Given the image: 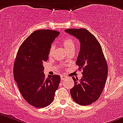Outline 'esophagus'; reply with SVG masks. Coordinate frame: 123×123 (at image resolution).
I'll use <instances>...</instances> for the list:
<instances>
[{
	"mask_svg": "<svg viewBox=\"0 0 123 123\" xmlns=\"http://www.w3.org/2000/svg\"><path fill=\"white\" fill-rule=\"evenodd\" d=\"M66 78H67V77L65 76V75H61V80H64L66 79Z\"/></svg>",
	"mask_w": 123,
	"mask_h": 123,
	"instance_id": "34e87169",
	"label": "esophagus"
}]
</instances>
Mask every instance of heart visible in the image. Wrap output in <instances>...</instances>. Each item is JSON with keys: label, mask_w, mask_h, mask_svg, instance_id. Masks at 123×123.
<instances>
[{"label": "heart", "mask_w": 123, "mask_h": 123, "mask_svg": "<svg viewBox=\"0 0 123 123\" xmlns=\"http://www.w3.org/2000/svg\"><path fill=\"white\" fill-rule=\"evenodd\" d=\"M62 43L64 45V47L67 51H69L70 49H75V43L74 40L72 38H70V37H67V38H64L62 40ZM55 49V46L52 45L49 48V55H51L53 53V51Z\"/></svg>", "instance_id": "obj_1"}]
</instances>
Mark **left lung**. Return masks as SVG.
<instances>
[{
  "label": "left lung",
  "mask_w": 123,
  "mask_h": 123,
  "mask_svg": "<svg viewBox=\"0 0 123 123\" xmlns=\"http://www.w3.org/2000/svg\"><path fill=\"white\" fill-rule=\"evenodd\" d=\"M65 31L79 40L80 49L76 64L83 70L80 80L72 77L74 86L70 94L80 105H88L96 102L104 88L108 75L107 63L102 47L94 35L86 29H70Z\"/></svg>",
  "instance_id": "left-lung-1"
}]
</instances>
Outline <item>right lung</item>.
<instances>
[{
	"label": "right lung",
	"mask_w": 123,
	"mask_h": 123,
	"mask_svg": "<svg viewBox=\"0 0 123 123\" xmlns=\"http://www.w3.org/2000/svg\"><path fill=\"white\" fill-rule=\"evenodd\" d=\"M59 32L49 29L34 31L24 41L17 53L13 67L14 78L22 96L30 105L43 108L53 101L61 78H45L44 62L48 59L51 43Z\"/></svg>",
	"instance_id": "add662e5"
}]
</instances>
